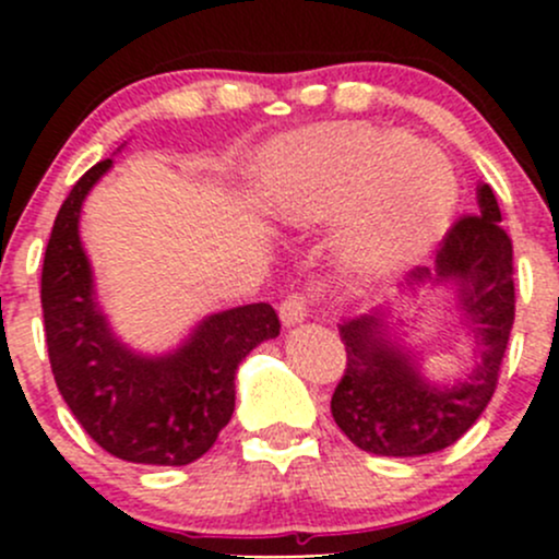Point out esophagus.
Listing matches in <instances>:
<instances>
[{"label":"esophagus","instance_id":"34e87169","mask_svg":"<svg viewBox=\"0 0 559 559\" xmlns=\"http://www.w3.org/2000/svg\"><path fill=\"white\" fill-rule=\"evenodd\" d=\"M278 313H281V321H284L286 326L300 324V321L308 316V300L302 295H289L284 302H281Z\"/></svg>","mask_w":559,"mask_h":559}]
</instances>
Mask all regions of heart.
Listing matches in <instances>:
<instances>
[{"label":"heart","mask_w":559,"mask_h":559,"mask_svg":"<svg viewBox=\"0 0 559 559\" xmlns=\"http://www.w3.org/2000/svg\"><path fill=\"white\" fill-rule=\"evenodd\" d=\"M262 202L289 227H311L343 211V262L381 275L408 264L441 235L454 211L456 175L427 140L368 123H321L286 134L267 151Z\"/></svg>","instance_id":"b5f03b06"}]
</instances>
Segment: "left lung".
Returning <instances> with one entry per match:
<instances>
[{
	"mask_svg": "<svg viewBox=\"0 0 559 559\" xmlns=\"http://www.w3.org/2000/svg\"><path fill=\"white\" fill-rule=\"evenodd\" d=\"M456 289L478 365L454 386L421 376L414 354L389 332V316L373 311L343 321L346 370L332 394V416L348 441L381 456H421L460 441L492 400L514 326V248L500 227V207L478 186V213L460 216L441 240L436 267H416L408 286Z\"/></svg>",
	"mask_w": 559,
	"mask_h": 559,
	"instance_id": "8db88e82",
	"label": "left lung"
}]
</instances>
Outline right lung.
Here are the masks:
<instances>
[{"instance_id": "1", "label": "right lung", "mask_w": 559, "mask_h": 559, "mask_svg": "<svg viewBox=\"0 0 559 559\" xmlns=\"http://www.w3.org/2000/svg\"><path fill=\"white\" fill-rule=\"evenodd\" d=\"M112 159L92 167L59 207L43 262L50 370L83 430L107 454L143 465H189L216 443L235 411V373L251 348L281 332L267 302L229 308L197 324L165 357L123 346L97 306L78 235L81 207Z\"/></svg>"}]
</instances>
